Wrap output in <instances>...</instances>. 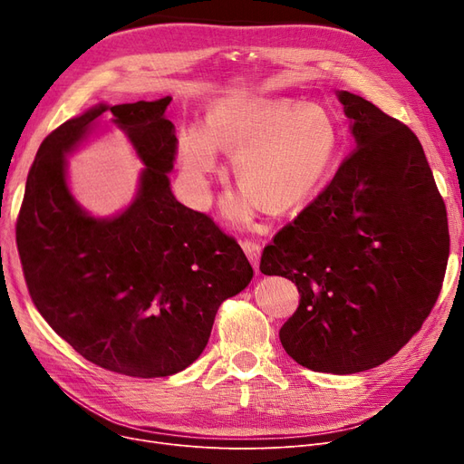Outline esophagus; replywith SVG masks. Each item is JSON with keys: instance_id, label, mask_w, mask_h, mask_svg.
Here are the masks:
<instances>
[{"instance_id": "1", "label": "esophagus", "mask_w": 464, "mask_h": 464, "mask_svg": "<svg viewBox=\"0 0 464 464\" xmlns=\"http://www.w3.org/2000/svg\"><path fill=\"white\" fill-rule=\"evenodd\" d=\"M240 246H242V250H245V254L248 256L250 263L254 265V269H256V271H259V257H261V246L257 245V242H256V240H252V238H242V240H240Z\"/></svg>"}]
</instances>
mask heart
Returning a JSON list of instances; mask_svg holds the SVG:
<instances>
[{
    "label": "heart",
    "instance_id": "obj_1",
    "mask_svg": "<svg viewBox=\"0 0 464 464\" xmlns=\"http://www.w3.org/2000/svg\"><path fill=\"white\" fill-rule=\"evenodd\" d=\"M218 146L237 152V179L250 188L227 203L231 216L245 219L265 203L282 212L310 201L333 175L340 133L318 105L291 97H222L210 105L207 128L188 126L179 135L182 169L201 199Z\"/></svg>",
    "mask_w": 464,
    "mask_h": 464
}]
</instances>
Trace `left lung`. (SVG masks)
I'll list each match as a JSON object with an SVG mask.
<instances>
[{
	"mask_svg": "<svg viewBox=\"0 0 464 464\" xmlns=\"http://www.w3.org/2000/svg\"><path fill=\"white\" fill-rule=\"evenodd\" d=\"M355 149L333 180L261 254L299 306L280 329L287 355L315 372L353 374L392 359L440 295L448 214L423 146L371 102L338 92Z\"/></svg>",
	"mask_w": 464,
	"mask_h": 464,
	"instance_id": "obj_1",
	"label": "left lung"
}]
</instances>
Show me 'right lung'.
<instances>
[{
  "label": "right lung",
  "mask_w": 464,
  "mask_h": 464,
  "mask_svg": "<svg viewBox=\"0 0 464 464\" xmlns=\"http://www.w3.org/2000/svg\"><path fill=\"white\" fill-rule=\"evenodd\" d=\"M169 103L100 105L56 128L39 146L16 219L24 278L46 324L97 367L133 378L189 367L219 304L254 276L238 242L169 188L179 149ZM103 111L147 165L138 199L112 220L82 213L64 184L63 154Z\"/></svg>",
  "instance_id": "add662e5"
}]
</instances>
